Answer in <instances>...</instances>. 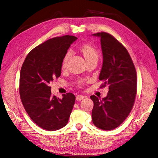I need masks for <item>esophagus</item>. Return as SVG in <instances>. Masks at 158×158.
Here are the masks:
<instances>
[{"label": "esophagus", "mask_w": 158, "mask_h": 158, "mask_svg": "<svg viewBox=\"0 0 158 158\" xmlns=\"http://www.w3.org/2000/svg\"><path fill=\"white\" fill-rule=\"evenodd\" d=\"M84 98V96H83V95H77V96H76V100L77 101H81V100H82Z\"/></svg>", "instance_id": "esophagus-1"}]
</instances>
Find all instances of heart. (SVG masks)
<instances>
[{"mask_svg": "<svg viewBox=\"0 0 158 158\" xmlns=\"http://www.w3.org/2000/svg\"><path fill=\"white\" fill-rule=\"evenodd\" d=\"M81 51L83 53V56L86 60V62H88V61L94 58H98V54L97 50H96L93 46H91L90 44H83L82 47H81ZM71 56H72V52H71V50H68V51L65 54L62 60V68H65V66L67 65V63L68 62L69 59L70 58Z\"/></svg>", "mask_w": 158, "mask_h": 158, "instance_id": "heart-1", "label": "heart"}]
</instances>
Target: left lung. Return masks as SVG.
<instances>
[{
  "label": "left lung",
  "mask_w": 158,
  "mask_h": 158,
  "mask_svg": "<svg viewBox=\"0 0 158 158\" xmlns=\"http://www.w3.org/2000/svg\"><path fill=\"white\" fill-rule=\"evenodd\" d=\"M100 39L103 64L99 80L109 91L102 99L90 96L94 107L92 119L98 128L110 131L119 126L133 108L136 94V72L124 46L105 32L93 34ZM101 86V87H102Z\"/></svg>",
  "instance_id": "left-lung-1"
}]
</instances>
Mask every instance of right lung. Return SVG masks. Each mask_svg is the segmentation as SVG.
<instances>
[{
    "instance_id": "1",
    "label": "right lung",
    "mask_w": 158,
    "mask_h": 158,
    "mask_svg": "<svg viewBox=\"0 0 158 158\" xmlns=\"http://www.w3.org/2000/svg\"><path fill=\"white\" fill-rule=\"evenodd\" d=\"M77 37L64 35L39 44L27 54L19 75V94L25 111L34 123L47 131L67 125L75 96L69 93L60 99L51 94L49 84L59 77L65 54Z\"/></svg>"
}]
</instances>
